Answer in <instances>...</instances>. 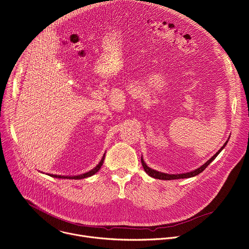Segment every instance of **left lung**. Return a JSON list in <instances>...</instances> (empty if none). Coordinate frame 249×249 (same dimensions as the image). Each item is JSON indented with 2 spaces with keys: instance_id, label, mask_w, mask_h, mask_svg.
<instances>
[{
  "instance_id": "left-lung-1",
  "label": "left lung",
  "mask_w": 249,
  "mask_h": 249,
  "mask_svg": "<svg viewBox=\"0 0 249 249\" xmlns=\"http://www.w3.org/2000/svg\"><path fill=\"white\" fill-rule=\"evenodd\" d=\"M228 144V141L224 143V145L218 150V152H216L210 160H208V162L207 163H205L203 164L202 166H200L199 168H197L196 170H195V171H192V172H190V173H185V174H178V175H171V174H165V173H161V172H158V171H155V170H153V169H151V168H149L147 165H146V163L144 162V160H143V158H141V162H142V166H143V168H144V170H145V172L150 176V177H152V178H159V179H166V180H169V179H178V178H192V177H195V176H196V175H198L199 173H201L203 170H205L214 159L216 158V156L221 152V150L225 147V145Z\"/></svg>"
}]
</instances>
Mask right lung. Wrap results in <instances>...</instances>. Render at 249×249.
<instances>
[{"label":"right lung","instance_id":"obj_1","mask_svg":"<svg viewBox=\"0 0 249 249\" xmlns=\"http://www.w3.org/2000/svg\"><path fill=\"white\" fill-rule=\"evenodd\" d=\"M104 157H105V154H104L103 158L101 159V161L99 162V164L94 169H92L91 171H89V172H87L85 174L78 175V176H71V177H69V176H57V175H50V176L51 177H54V178H71H71H73V179H80V178H85L87 177H91V176H93L94 174H96L100 170V168H101V166L103 164V161H104Z\"/></svg>","mask_w":249,"mask_h":249}]
</instances>
